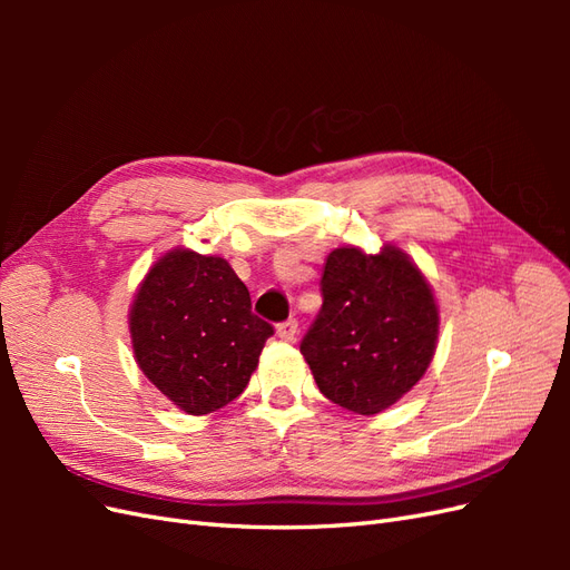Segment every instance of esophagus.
Here are the masks:
<instances>
[{"mask_svg": "<svg viewBox=\"0 0 570 570\" xmlns=\"http://www.w3.org/2000/svg\"><path fill=\"white\" fill-rule=\"evenodd\" d=\"M275 331H278V337L292 342V340L297 337V321H295V318H287V321L275 325Z\"/></svg>", "mask_w": 570, "mask_h": 570, "instance_id": "1", "label": "esophagus"}]
</instances>
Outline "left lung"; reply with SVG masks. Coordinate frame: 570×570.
<instances>
[{
  "label": "left lung",
  "mask_w": 570,
  "mask_h": 570,
  "mask_svg": "<svg viewBox=\"0 0 570 570\" xmlns=\"http://www.w3.org/2000/svg\"><path fill=\"white\" fill-rule=\"evenodd\" d=\"M323 306L299 352L333 404L373 416L416 385L435 354L440 314L433 289L392 245L325 258Z\"/></svg>",
  "instance_id": "8db88e82"
}]
</instances>
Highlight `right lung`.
Here are the masks:
<instances>
[{
  "instance_id": "right-lung-1",
  "label": "right lung",
  "mask_w": 570,
  "mask_h": 570,
  "mask_svg": "<svg viewBox=\"0 0 570 570\" xmlns=\"http://www.w3.org/2000/svg\"><path fill=\"white\" fill-rule=\"evenodd\" d=\"M271 335L226 258L189 249L164 254L130 306L137 366L193 416L243 394Z\"/></svg>"
}]
</instances>
